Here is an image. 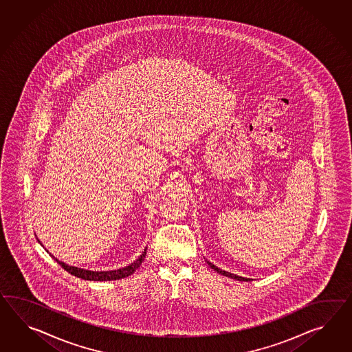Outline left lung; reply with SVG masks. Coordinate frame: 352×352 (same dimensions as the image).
<instances>
[{
  "label": "left lung",
  "instance_id": "obj_1",
  "mask_svg": "<svg viewBox=\"0 0 352 352\" xmlns=\"http://www.w3.org/2000/svg\"><path fill=\"white\" fill-rule=\"evenodd\" d=\"M207 265L211 267L212 270H214L217 274H223V276H226V277H232L234 280H238V281H252L250 278H247V277H243V276H238V274H232V272H228V271H223L221 268H219L217 266H214V263H211L210 261H207Z\"/></svg>",
  "mask_w": 352,
  "mask_h": 352
}]
</instances>
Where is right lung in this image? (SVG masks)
<instances>
[{"label": "right lung", "mask_w": 352, "mask_h": 352, "mask_svg": "<svg viewBox=\"0 0 352 352\" xmlns=\"http://www.w3.org/2000/svg\"><path fill=\"white\" fill-rule=\"evenodd\" d=\"M39 241V240H38ZM41 243V241H39ZM42 244V243H41ZM43 245V244H42ZM47 250V249H45ZM146 250L147 247H145L144 252L138 256L133 262H131L129 265L124 267H120L117 270H111V271H93V270H86V268H81V267L71 266L67 265L65 262L60 261L58 258L54 257L53 254L50 253L51 256L58 265H60L63 270H66L69 274L76 276L78 278H82V280H87V281H112V280H120V278H124V277H129L131 274H133L138 267L141 266V263L144 262L146 256Z\"/></svg>", "instance_id": "1"}]
</instances>
